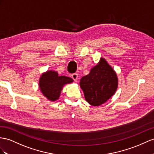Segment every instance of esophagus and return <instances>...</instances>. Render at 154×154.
<instances>
[{
	"mask_svg": "<svg viewBox=\"0 0 154 154\" xmlns=\"http://www.w3.org/2000/svg\"><path fill=\"white\" fill-rule=\"evenodd\" d=\"M72 78L73 79L74 81H77L78 78V74L77 73H74L72 74Z\"/></svg>",
	"mask_w": 154,
	"mask_h": 154,
	"instance_id": "obj_1",
	"label": "esophagus"
}]
</instances>
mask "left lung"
<instances>
[{
	"label": "left lung",
	"instance_id": "left-lung-1",
	"mask_svg": "<svg viewBox=\"0 0 154 154\" xmlns=\"http://www.w3.org/2000/svg\"><path fill=\"white\" fill-rule=\"evenodd\" d=\"M80 86L84 92L86 101L92 106H99L115 94L118 79L115 71L104 58L81 78Z\"/></svg>",
	"mask_w": 154,
	"mask_h": 154
}]
</instances>
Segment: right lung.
Returning a JSON list of instances; mask_svg holds the SVG:
<instances>
[{"label": "right lung", "mask_w": 154, "mask_h": 154, "mask_svg": "<svg viewBox=\"0 0 154 154\" xmlns=\"http://www.w3.org/2000/svg\"><path fill=\"white\" fill-rule=\"evenodd\" d=\"M73 82L72 78L59 76L57 72L48 71L43 73L39 79V88L47 99L56 101L58 99L62 86Z\"/></svg>", "instance_id": "add662e5"}]
</instances>
